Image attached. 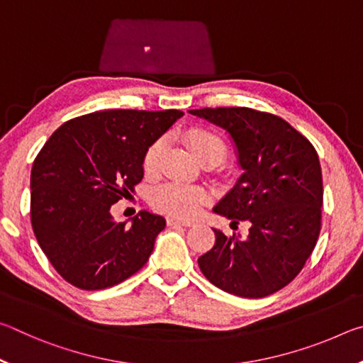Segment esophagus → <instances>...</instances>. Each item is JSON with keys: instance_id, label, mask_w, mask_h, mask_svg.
Wrapping results in <instances>:
<instances>
[{"instance_id": "34e87169", "label": "esophagus", "mask_w": 363, "mask_h": 363, "mask_svg": "<svg viewBox=\"0 0 363 363\" xmlns=\"http://www.w3.org/2000/svg\"><path fill=\"white\" fill-rule=\"evenodd\" d=\"M168 224H169V225H184V227H190V225H194L195 223H194V220H189V219H182V218L171 216V218H168Z\"/></svg>"}]
</instances>
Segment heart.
Masks as SVG:
<instances>
[{
  "mask_svg": "<svg viewBox=\"0 0 363 363\" xmlns=\"http://www.w3.org/2000/svg\"><path fill=\"white\" fill-rule=\"evenodd\" d=\"M190 149L199 160L213 157L218 163L225 153V144L216 133L208 130H190L187 134ZM164 149V140L158 139L147 149L144 155V169L147 173H153L158 168L160 158ZM208 200V194L201 187L190 186L184 182H167L157 187L152 194V203L158 210L164 213L176 214V216H192L200 210V206Z\"/></svg>",
  "mask_w": 363,
  "mask_h": 363,
  "instance_id": "heart-1",
  "label": "heart"
}]
</instances>
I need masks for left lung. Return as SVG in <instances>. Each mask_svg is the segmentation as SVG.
Segmentation results:
<instances>
[{
  "instance_id": "1",
  "label": "left lung",
  "mask_w": 363,
  "mask_h": 363,
  "mask_svg": "<svg viewBox=\"0 0 363 363\" xmlns=\"http://www.w3.org/2000/svg\"><path fill=\"white\" fill-rule=\"evenodd\" d=\"M223 128L235 147L242 174L213 211L250 224L248 237L224 235L199 257L214 286L242 298L281 290L304 267L320 233L323 186L318 155L280 116L247 107L189 110Z\"/></svg>"
}]
</instances>
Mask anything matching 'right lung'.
<instances>
[{
  "mask_svg": "<svg viewBox=\"0 0 363 363\" xmlns=\"http://www.w3.org/2000/svg\"><path fill=\"white\" fill-rule=\"evenodd\" d=\"M181 110H102L52 133L30 176V214L49 262L73 286L104 290L149 261L163 216L140 211L116 223L110 208L144 177V155Z\"/></svg>",
  "mask_w": 363,
  "mask_h": 363,
  "instance_id": "right-lung-1",
  "label": "right lung"
}]
</instances>
